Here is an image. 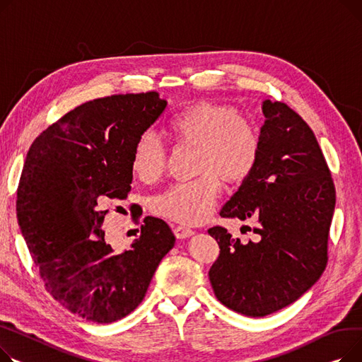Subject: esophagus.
I'll return each mask as SVG.
<instances>
[{
	"mask_svg": "<svg viewBox=\"0 0 362 362\" xmlns=\"http://www.w3.org/2000/svg\"><path fill=\"white\" fill-rule=\"evenodd\" d=\"M174 233H175L177 238L184 240V238L194 235V230L187 228V226H182V225H174Z\"/></svg>",
	"mask_w": 362,
	"mask_h": 362,
	"instance_id": "obj_1",
	"label": "esophagus"
}]
</instances>
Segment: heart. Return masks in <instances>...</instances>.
Instances as JSON below:
<instances>
[{
  "mask_svg": "<svg viewBox=\"0 0 362 362\" xmlns=\"http://www.w3.org/2000/svg\"><path fill=\"white\" fill-rule=\"evenodd\" d=\"M168 133L178 146L196 148V174L191 181L177 182L153 200L159 216L184 225L204 221L225 185L245 181L257 165L260 136L248 119L223 103L197 102L173 117ZM166 155L159 140L141 134L133 144L130 168L144 184L156 182L165 171Z\"/></svg>",
  "mask_w": 362,
  "mask_h": 362,
  "instance_id": "1",
  "label": "heart"
}]
</instances>
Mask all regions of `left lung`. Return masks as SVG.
Listing matches in <instances>:
<instances>
[{
  "label": "left lung",
  "instance_id": "obj_1",
  "mask_svg": "<svg viewBox=\"0 0 362 362\" xmlns=\"http://www.w3.org/2000/svg\"><path fill=\"white\" fill-rule=\"evenodd\" d=\"M260 155L254 171L221 210L252 222L256 240H233L222 226L207 232L221 248L209 270L216 298L248 317L295 303L327 264L336 191L308 124L284 102H263Z\"/></svg>",
  "mask_w": 362,
  "mask_h": 362
}]
</instances>
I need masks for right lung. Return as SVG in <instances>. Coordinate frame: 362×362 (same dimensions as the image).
Segmentation results:
<instances>
[{"label":"right lung","mask_w":362,"mask_h":362,"mask_svg":"<svg viewBox=\"0 0 362 362\" xmlns=\"http://www.w3.org/2000/svg\"><path fill=\"white\" fill-rule=\"evenodd\" d=\"M166 105L156 92L93 99L48 127L28 152L17 188L20 230L47 291L89 322L112 323L134 311L175 244L171 228L153 216L122 252L102 229L108 207L132 189L134 141Z\"/></svg>","instance_id":"add662e5"}]
</instances>
